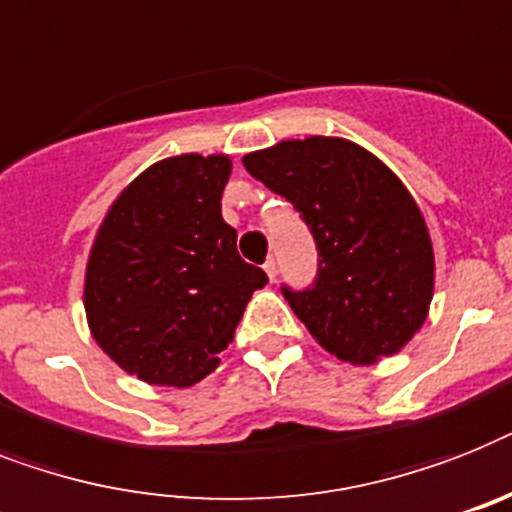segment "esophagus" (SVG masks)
Listing matches in <instances>:
<instances>
[{"mask_svg": "<svg viewBox=\"0 0 512 512\" xmlns=\"http://www.w3.org/2000/svg\"><path fill=\"white\" fill-rule=\"evenodd\" d=\"M264 272L269 274V280H274V277H277V261H274V256H269V259H266Z\"/></svg>", "mask_w": 512, "mask_h": 512, "instance_id": "34e87169", "label": "esophagus"}]
</instances>
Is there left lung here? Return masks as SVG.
Listing matches in <instances>:
<instances>
[{
  "label": "left lung",
  "instance_id": "obj_1",
  "mask_svg": "<svg viewBox=\"0 0 512 512\" xmlns=\"http://www.w3.org/2000/svg\"><path fill=\"white\" fill-rule=\"evenodd\" d=\"M314 235L319 266L303 290L282 285L295 316L340 361L374 363L416 335L434 293L426 222L398 175L374 154L311 135L243 156Z\"/></svg>",
  "mask_w": 512,
  "mask_h": 512
}]
</instances>
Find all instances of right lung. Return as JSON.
I'll return each instance as SVG.
<instances>
[{"label": "right lung", "mask_w": 512, "mask_h": 512, "mask_svg": "<svg viewBox=\"0 0 512 512\" xmlns=\"http://www.w3.org/2000/svg\"><path fill=\"white\" fill-rule=\"evenodd\" d=\"M230 170L222 154L151 164L101 222L83 293L88 327L141 382H201L219 366L253 290L266 285L222 219Z\"/></svg>", "instance_id": "1"}]
</instances>
